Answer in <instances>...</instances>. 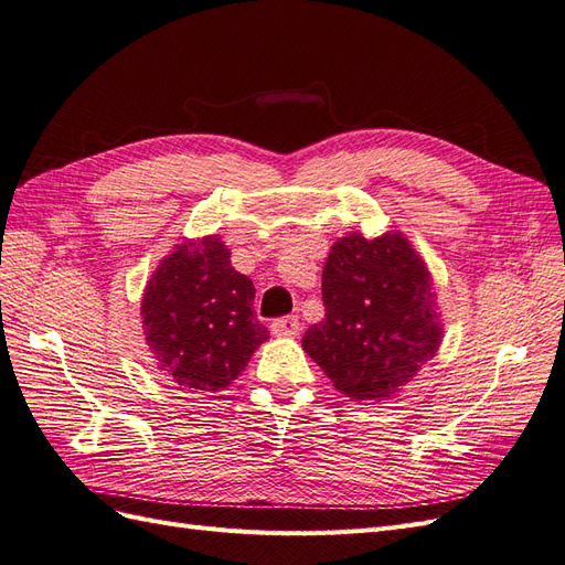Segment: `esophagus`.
Here are the masks:
<instances>
[{
  "label": "esophagus",
  "instance_id": "1",
  "mask_svg": "<svg viewBox=\"0 0 565 565\" xmlns=\"http://www.w3.org/2000/svg\"><path fill=\"white\" fill-rule=\"evenodd\" d=\"M299 330H301V322L297 316H282V318H276L270 322V332L278 337H292Z\"/></svg>",
  "mask_w": 565,
  "mask_h": 565
}]
</instances>
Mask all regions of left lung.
Returning a JSON list of instances; mask_svg holds the SVG:
<instances>
[{"label": "left lung", "mask_w": 565, "mask_h": 565, "mask_svg": "<svg viewBox=\"0 0 565 565\" xmlns=\"http://www.w3.org/2000/svg\"><path fill=\"white\" fill-rule=\"evenodd\" d=\"M322 306L303 351L355 401L388 398L440 344L431 276L401 233L341 237L324 262Z\"/></svg>", "instance_id": "1"}]
</instances>
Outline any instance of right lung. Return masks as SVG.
Returning <instances> with one entry per match:
<instances>
[{
	"label": "right lung",
	"mask_w": 565,
	"mask_h": 565,
	"mask_svg": "<svg viewBox=\"0 0 565 565\" xmlns=\"http://www.w3.org/2000/svg\"><path fill=\"white\" fill-rule=\"evenodd\" d=\"M254 292L216 235L164 256L141 303L146 341L164 377L195 391L226 388L268 337L252 311Z\"/></svg>",
	"instance_id": "right-lung-1"
}]
</instances>
